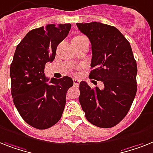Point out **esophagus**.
Returning <instances> with one entry per match:
<instances>
[{
  "instance_id": "esophagus-1",
  "label": "esophagus",
  "mask_w": 153,
  "mask_h": 153,
  "mask_svg": "<svg viewBox=\"0 0 153 153\" xmlns=\"http://www.w3.org/2000/svg\"><path fill=\"white\" fill-rule=\"evenodd\" d=\"M73 80H74V85L75 86H78L79 85V80L78 79H73Z\"/></svg>"
}]
</instances>
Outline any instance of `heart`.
<instances>
[{
	"label": "heart",
	"mask_w": 153,
	"mask_h": 153,
	"mask_svg": "<svg viewBox=\"0 0 153 153\" xmlns=\"http://www.w3.org/2000/svg\"><path fill=\"white\" fill-rule=\"evenodd\" d=\"M79 36H76V37H79Z\"/></svg>",
	"instance_id": "b5f03b06"
}]
</instances>
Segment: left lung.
I'll return each mask as SVG.
<instances>
[{
    "label": "left lung",
    "instance_id": "8db88e82",
    "mask_svg": "<svg viewBox=\"0 0 153 153\" xmlns=\"http://www.w3.org/2000/svg\"><path fill=\"white\" fill-rule=\"evenodd\" d=\"M76 26L91 44L89 77L104 84L100 90L80 82L79 103L91 123L113 127L126 117L137 92V63L131 45L114 26L97 22Z\"/></svg>",
    "mask_w": 153,
    "mask_h": 153
}]
</instances>
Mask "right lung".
Listing matches in <instances>:
<instances>
[{
    "label": "right lung",
    "mask_w": 153,
    "mask_h": 153,
    "mask_svg": "<svg viewBox=\"0 0 153 153\" xmlns=\"http://www.w3.org/2000/svg\"><path fill=\"white\" fill-rule=\"evenodd\" d=\"M71 24H48L32 30L16 47L10 66L11 96L22 119L36 129L52 127L61 119L66 92L74 85L69 76H45V64L55 59L59 43Z\"/></svg>",
    "instance_id": "1"
}]
</instances>
